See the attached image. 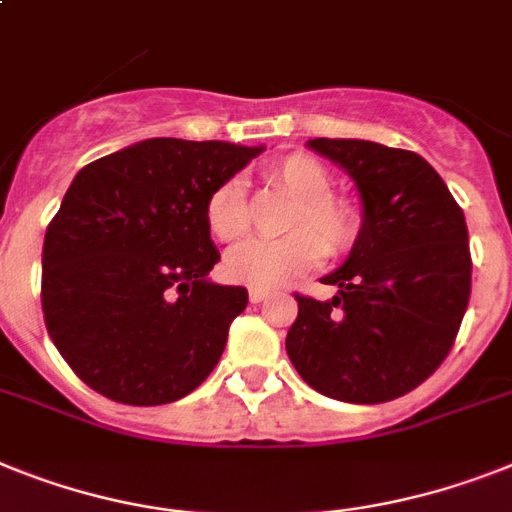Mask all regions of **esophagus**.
I'll use <instances>...</instances> for the list:
<instances>
[{
    "mask_svg": "<svg viewBox=\"0 0 512 512\" xmlns=\"http://www.w3.org/2000/svg\"><path fill=\"white\" fill-rule=\"evenodd\" d=\"M266 290H256V287H253L251 293H248V298H251V303H261V301H266Z\"/></svg>",
    "mask_w": 512,
    "mask_h": 512,
    "instance_id": "34e87169",
    "label": "esophagus"
}]
</instances>
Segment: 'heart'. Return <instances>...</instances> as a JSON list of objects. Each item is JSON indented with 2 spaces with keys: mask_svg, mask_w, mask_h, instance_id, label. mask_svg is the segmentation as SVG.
Masks as SVG:
<instances>
[{
  "mask_svg": "<svg viewBox=\"0 0 512 512\" xmlns=\"http://www.w3.org/2000/svg\"><path fill=\"white\" fill-rule=\"evenodd\" d=\"M266 185L290 198L282 217L280 240H248L232 248L222 272L235 285L272 290L314 269L322 256H342L363 232V214L350 198L332 193V175L316 156H280L264 167ZM211 238L235 243L248 232V204L243 183L230 177L211 190L204 206Z\"/></svg>",
  "mask_w": 512,
  "mask_h": 512,
  "instance_id": "1",
  "label": "heart"
}]
</instances>
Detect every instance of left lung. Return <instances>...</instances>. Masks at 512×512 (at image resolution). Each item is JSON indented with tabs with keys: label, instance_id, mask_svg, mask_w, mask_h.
Wrapping results in <instances>:
<instances>
[{
	"label": "left lung",
	"instance_id": "left-lung-1",
	"mask_svg": "<svg viewBox=\"0 0 512 512\" xmlns=\"http://www.w3.org/2000/svg\"><path fill=\"white\" fill-rule=\"evenodd\" d=\"M308 146L356 180L363 232L348 261L324 277L332 301L295 293L287 356L316 392L345 403H387L445 361L471 298L463 209L413 151L356 138Z\"/></svg>",
	"mask_w": 512,
	"mask_h": 512
}]
</instances>
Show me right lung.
Here are the masks:
<instances>
[{
	"label": "right lung",
	"instance_id": "right-lung-1",
	"mask_svg": "<svg viewBox=\"0 0 512 512\" xmlns=\"http://www.w3.org/2000/svg\"><path fill=\"white\" fill-rule=\"evenodd\" d=\"M261 146L151 138L86 164L46 227L41 308L83 382L125 405L175 403L219 363L246 287L219 261L206 198Z\"/></svg>",
	"mask_w": 512,
	"mask_h": 512
}]
</instances>
